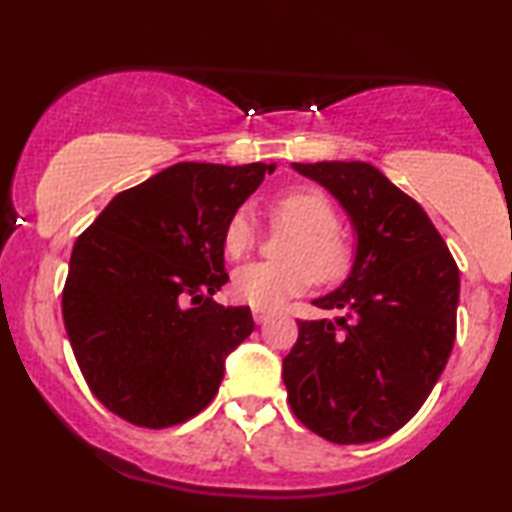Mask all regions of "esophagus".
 <instances>
[{
    "mask_svg": "<svg viewBox=\"0 0 512 512\" xmlns=\"http://www.w3.org/2000/svg\"><path fill=\"white\" fill-rule=\"evenodd\" d=\"M251 314H254V321H256V324H265V321L270 319V312L258 310V307H254V310H251Z\"/></svg>",
    "mask_w": 512,
    "mask_h": 512,
    "instance_id": "obj_1",
    "label": "esophagus"
}]
</instances>
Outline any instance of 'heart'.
I'll return each instance as SVG.
<instances>
[{"label":"heart","instance_id":"obj_1","mask_svg":"<svg viewBox=\"0 0 512 512\" xmlns=\"http://www.w3.org/2000/svg\"><path fill=\"white\" fill-rule=\"evenodd\" d=\"M270 216L277 226L291 228L284 247V263H247L233 275L237 303L277 310L286 300L307 291L312 279L338 282L352 268V242L338 228L333 202L317 188H296L272 202ZM256 219L249 207H240L223 230L228 258L247 256L256 244Z\"/></svg>","mask_w":512,"mask_h":512}]
</instances>
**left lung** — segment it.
Instances as JSON below:
<instances>
[{
  "label": "left lung",
  "instance_id": "1",
  "mask_svg": "<svg viewBox=\"0 0 512 512\" xmlns=\"http://www.w3.org/2000/svg\"><path fill=\"white\" fill-rule=\"evenodd\" d=\"M324 186L356 233L352 270L298 321L282 377L293 415L338 445L387 438L436 387L457 335L459 268L429 216L375 165L291 163Z\"/></svg>",
  "mask_w": 512,
  "mask_h": 512
}]
</instances>
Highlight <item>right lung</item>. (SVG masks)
<instances>
[{"label":"right lung","instance_id":"right-lung-1","mask_svg":"<svg viewBox=\"0 0 512 512\" xmlns=\"http://www.w3.org/2000/svg\"><path fill=\"white\" fill-rule=\"evenodd\" d=\"M272 172L177 163L118 193L76 240L67 338L90 391L125 422L165 429L212 403L226 356L254 331L249 307L212 300L228 282L223 230Z\"/></svg>","mask_w":512,"mask_h":512}]
</instances>
